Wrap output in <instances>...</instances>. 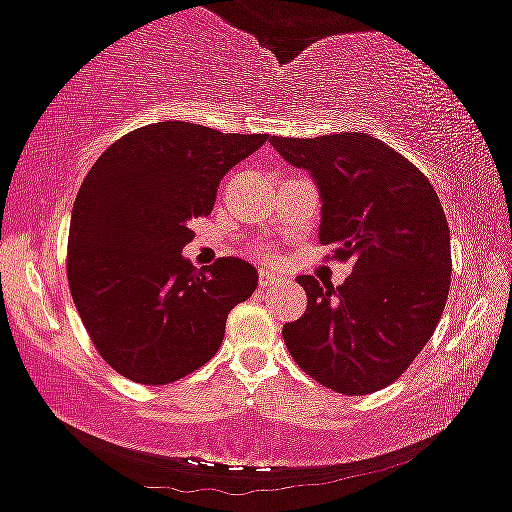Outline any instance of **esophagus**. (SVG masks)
<instances>
[{
    "label": "esophagus",
    "mask_w": 512,
    "mask_h": 512,
    "mask_svg": "<svg viewBox=\"0 0 512 512\" xmlns=\"http://www.w3.org/2000/svg\"><path fill=\"white\" fill-rule=\"evenodd\" d=\"M282 282H284V279L279 277V274L269 272V269H260V286H262V289H269V286H277Z\"/></svg>",
    "instance_id": "34e87169"
}]
</instances>
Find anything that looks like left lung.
Returning <instances> with one entry per match:
<instances>
[{
  "label": "left lung",
  "instance_id": "left-lung-1",
  "mask_svg": "<svg viewBox=\"0 0 512 512\" xmlns=\"http://www.w3.org/2000/svg\"><path fill=\"white\" fill-rule=\"evenodd\" d=\"M269 143L316 182L320 245L352 274L335 289L303 274L306 313L286 323L291 357L345 396L389 386L411 367L445 311L452 252L440 199L423 172L372 133Z\"/></svg>",
  "mask_w": 512,
  "mask_h": 512
}]
</instances>
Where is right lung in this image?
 Here are the masks:
<instances>
[{
  "label": "right lung",
  "mask_w": 512,
  "mask_h": 512,
  "mask_svg": "<svg viewBox=\"0 0 512 512\" xmlns=\"http://www.w3.org/2000/svg\"><path fill=\"white\" fill-rule=\"evenodd\" d=\"M267 133L160 121L116 140L72 206L67 282L109 367L145 386L172 384L216 355L228 313L257 289V269L221 257L199 272L182 247L209 216L230 167Z\"/></svg>",
  "instance_id": "1"
}]
</instances>
